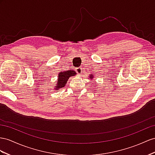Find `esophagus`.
Segmentation results:
<instances>
[{"label":"esophagus","mask_w":155,"mask_h":155,"mask_svg":"<svg viewBox=\"0 0 155 155\" xmlns=\"http://www.w3.org/2000/svg\"><path fill=\"white\" fill-rule=\"evenodd\" d=\"M76 71L77 73H78V74H81L82 73V69L81 68V67H78V68L76 69Z\"/></svg>","instance_id":"esophagus-1"}]
</instances>
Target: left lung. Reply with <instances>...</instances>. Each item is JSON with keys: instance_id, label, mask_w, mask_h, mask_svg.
Returning a JSON list of instances; mask_svg holds the SVG:
<instances>
[{"instance_id": "8db88e82", "label": "left lung", "mask_w": 155, "mask_h": 155, "mask_svg": "<svg viewBox=\"0 0 155 155\" xmlns=\"http://www.w3.org/2000/svg\"><path fill=\"white\" fill-rule=\"evenodd\" d=\"M89 78L90 79V80H92L93 81V78H94V74H90V75H89Z\"/></svg>"}]
</instances>
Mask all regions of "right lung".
Returning <instances> with one entry per match:
<instances>
[{"instance_id": "obj_1", "label": "right lung", "mask_w": 155, "mask_h": 155, "mask_svg": "<svg viewBox=\"0 0 155 155\" xmlns=\"http://www.w3.org/2000/svg\"><path fill=\"white\" fill-rule=\"evenodd\" d=\"M75 75H77L76 71L72 69L59 72L58 76V81L56 82V84L55 85V88H54V90H58V89L63 88L67 84L69 78L71 77L75 76Z\"/></svg>"}]
</instances>
